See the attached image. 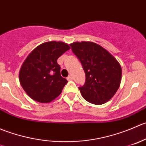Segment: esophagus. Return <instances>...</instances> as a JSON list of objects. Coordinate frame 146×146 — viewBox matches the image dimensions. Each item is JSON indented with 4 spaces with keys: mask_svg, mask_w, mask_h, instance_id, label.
<instances>
[{
    "mask_svg": "<svg viewBox=\"0 0 146 146\" xmlns=\"http://www.w3.org/2000/svg\"><path fill=\"white\" fill-rule=\"evenodd\" d=\"M67 79L68 81H72L73 79V77H72V75H70V76H68V77L67 78Z\"/></svg>",
    "mask_w": 146,
    "mask_h": 146,
    "instance_id": "obj_1",
    "label": "esophagus"
}]
</instances>
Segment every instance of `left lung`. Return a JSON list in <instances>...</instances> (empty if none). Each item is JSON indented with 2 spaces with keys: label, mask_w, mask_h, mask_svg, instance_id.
I'll return each instance as SVG.
<instances>
[{
  "label": "left lung",
  "mask_w": 146,
  "mask_h": 146,
  "mask_svg": "<svg viewBox=\"0 0 146 146\" xmlns=\"http://www.w3.org/2000/svg\"><path fill=\"white\" fill-rule=\"evenodd\" d=\"M70 45L86 74L84 85L79 87L82 96L94 104L107 102L120 86L122 70L119 62L106 49L93 42H74Z\"/></svg>",
  "instance_id": "left-lung-1"
}]
</instances>
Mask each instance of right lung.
I'll use <instances>...</instances> for the list:
<instances>
[{"label": "right lung", "mask_w": 146, "mask_h": 146, "mask_svg": "<svg viewBox=\"0 0 146 146\" xmlns=\"http://www.w3.org/2000/svg\"><path fill=\"white\" fill-rule=\"evenodd\" d=\"M70 49L63 42H46L29 54L19 72L23 89L33 100L50 103L61 94L67 83L61 76L57 59Z\"/></svg>", "instance_id": "obj_1"}]
</instances>
